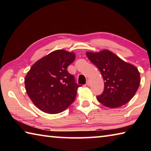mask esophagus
I'll return each instance as SVG.
<instances>
[{"label":"esophagus","instance_id":"34e87169","mask_svg":"<svg viewBox=\"0 0 151 151\" xmlns=\"http://www.w3.org/2000/svg\"><path fill=\"white\" fill-rule=\"evenodd\" d=\"M90 84H91V82H90V81H89V80H87V81H86V85H87V86H89V85H90Z\"/></svg>","mask_w":151,"mask_h":151}]
</instances>
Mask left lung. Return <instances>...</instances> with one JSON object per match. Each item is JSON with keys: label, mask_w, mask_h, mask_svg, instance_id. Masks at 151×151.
<instances>
[{"label": "left lung", "mask_w": 151, "mask_h": 151, "mask_svg": "<svg viewBox=\"0 0 151 151\" xmlns=\"http://www.w3.org/2000/svg\"><path fill=\"white\" fill-rule=\"evenodd\" d=\"M86 55L100 70L104 81L103 93L96 96L99 102L109 108H116L131 101L140 85L137 68L107 50L87 52Z\"/></svg>", "instance_id": "left-lung-1"}]
</instances>
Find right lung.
<instances>
[{
  "label": "right lung",
  "instance_id": "obj_1",
  "mask_svg": "<svg viewBox=\"0 0 151 151\" xmlns=\"http://www.w3.org/2000/svg\"><path fill=\"white\" fill-rule=\"evenodd\" d=\"M75 59L73 52L57 50L32 66L24 84L28 95L37 108L48 114H57L75 100L81 85L67 70Z\"/></svg>",
  "mask_w": 151,
  "mask_h": 151
}]
</instances>
